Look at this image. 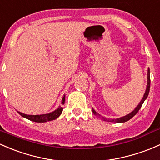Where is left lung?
Here are the masks:
<instances>
[{
    "label": "left lung",
    "instance_id": "1",
    "mask_svg": "<svg viewBox=\"0 0 160 160\" xmlns=\"http://www.w3.org/2000/svg\"><path fill=\"white\" fill-rule=\"evenodd\" d=\"M149 88H150V71H149V68H148L147 85H146V92H145L144 95H143V98H142V100L140 101V102H139V104L136 107V108H135V109L133 110L132 112H131L129 114L126 115V116H125L121 117V118H112V119H111V118H105V117L101 116L99 114H98V113H97L96 112H95V110L93 109V108H92V112H93L94 115H95V116H97L98 117H99V118H101L102 119H103L104 121L111 122H125L129 121V120L131 119V118H132V117L134 116L135 115H136V113L139 112V110L141 108L143 102H144V101L146 99V98H147L148 95H149Z\"/></svg>",
    "mask_w": 160,
    "mask_h": 160
}]
</instances>
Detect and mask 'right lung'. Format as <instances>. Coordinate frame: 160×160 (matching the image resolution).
<instances>
[{"mask_svg":"<svg viewBox=\"0 0 160 160\" xmlns=\"http://www.w3.org/2000/svg\"><path fill=\"white\" fill-rule=\"evenodd\" d=\"M65 95H64L63 98H62V104L64 105L65 104ZM62 110H63V107L59 106L57 109L55 110L54 112L50 113H48V114H42V115H26L24 114L22 112H18V113L21 115V116L24 117V118H28V119L31 120V121L35 122H48V121H52V120L56 119L62 112Z\"/></svg>","mask_w":160,"mask_h":160,"instance_id":"add662e5","label":"right lung"}]
</instances>
